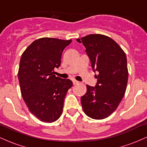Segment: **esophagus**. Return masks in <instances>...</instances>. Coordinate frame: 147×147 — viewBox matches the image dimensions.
I'll return each mask as SVG.
<instances>
[{
	"instance_id": "1",
	"label": "esophagus",
	"mask_w": 147,
	"mask_h": 147,
	"mask_svg": "<svg viewBox=\"0 0 147 147\" xmlns=\"http://www.w3.org/2000/svg\"><path fill=\"white\" fill-rule=\"evenodd\" d=\"M72 83H73L74 85H75V84H78V83H79V82H78V81L75 80V79H73V80H72Z\"/></svg>"
}]
</instances>
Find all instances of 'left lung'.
I'll return each instance as SVG.
<instances>
[{"label":"left lung","mask_w":147,"mask_h":147,"mask_svg":"<svg viewBox=\"0 0 147 147\" xmlns=\"http://www.w3.org/2000/svg\"><path fill=\"white\" fill-rule=\"evenodd\" d=\"M86 48L97 79L95 86L86 85L81 97L82 108L88 117L102 119L115 111L125 94L128 82L126 54L113 39L102 34H89L77 39Z\"/></svg>","instance_id":"obj_1"}]
</instances>
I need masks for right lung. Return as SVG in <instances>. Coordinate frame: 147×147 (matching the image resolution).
Masks as SVG:
<instances>
[{
    "label": "right lung",
    "instance_id": "add662e5",
    "mask_svg": "<svg viewBox=\"0 0 147 147\" xmlns=\"http://www.w3.org/2000/svg\"><path fill=\"white\" fill-rule=\"evenodd\" d=\"M71 41L38 38L21 56L18 77L22 97L30 112L42 122L51 123L60 117L72 86L71 80L56 77L53 72L60 66L62 52Z\"/></svg>",
    "mask_w": 147,
    "mask_h": 147
}]
</instances>
